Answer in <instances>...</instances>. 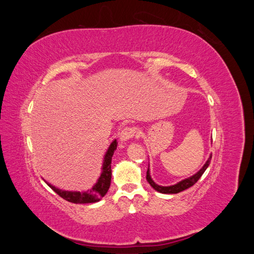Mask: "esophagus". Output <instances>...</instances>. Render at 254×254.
I'll use <instances>...</instances> for the list:
<instances>
[{
    "label": "esophagus",
    "mask_w": 254,
    "mask_h": 254,
    "mask_svg": "<svg viewBox=\"0 0 254 254\" xmlns=\"http://www.w3.org/2000/svg\"><path fill=\"white\" fill-rule=\"evenodd\" d=\"M136 132H137L136 127H131V126L125 127L121 131L120 137L122 141H128L130 139H132V137H134L136 135Z\"/></svg>",
    "instance_id": "esophagus-1"
}]
</instances>
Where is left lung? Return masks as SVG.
<instances>
[{
	"instance_id": "1",
	"label": "left lung",
	"mask_w": 254,
	"mask_h": 254,
	"mask_svg": "<svg viewBox=\"0 0 254 254\" xmlns=\"http://www.w3.org/2000/svg\"><path fill=\"white\" fill-rule=\"evenodd\" d=\"M211 158L212 157H210L209 159H207V161L205 162V164L203 165V167L197 174L190 177V178H188V179H184V180L180 181L179 183H177V184H175V186H172V187H161V186H158V184H156L155 182L152 181V179L150 178V175H149V171L148 170H147V173H146V179H147V181H148V183L150 184V186L153 189H155L156 190L160 191V193H162V194H177V193H180V191L186 190L187 189L193 187L194 184L199 179H200V177L203 175V173L205 172L207 166L210 165Z\"/></svg>"
}]
</instances>
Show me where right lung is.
<instances>
[{
	"label": "right lung",
	"mask_w": 254,
	"mask_h": 254,
	"mask_svg": "<svg viewBox=\"0 0 254 254\" xmlns=\"http://www.w3.org/2000/svg\"><path fill=\"white\" fill-rule=\"evenodd\" d=\"M118 142L114 140L110 147L107 151L104 165H103V172L101 177L97 181L95 186L92 188L90 190L84 191V193H80V191H67V190H61L56 189L55 187L49 184V187L52 188V190L58 194L61 198H64V200L72 202V203H93L96 201H99L101 199L107 194L111 183V159L113 156L114 150L117 149Z\"/></svg>",
	"instance_id": "add662e5"
}]
</instances>
